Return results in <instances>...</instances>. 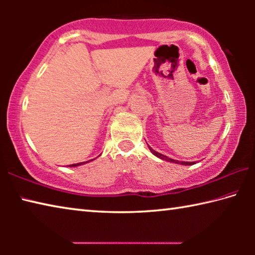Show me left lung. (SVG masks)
<instances>
[{
    "label": "left lung",
    "instance_id": "obj_1",
    "mask_svg": "<svg viewBox=\"0 0 255 255\" xmlns=\"http://www.w3.org/2000/svg\"><path fill=\"white\" fill-rule=\"evenodd\" d=\"M148 147H149V146H148ZM149 150L155 155V156H157V157L162 158V159H165V161H167V162H172V163H176V164H182V165H192V164H196L195 162H179V161H175V159H172L170 157L165 156V155H163L161 153L156 152V150H154L152 147H149Z\"/></svg>",
    "mask_w": 255,
    "mask_h": 255
}]
</instances>
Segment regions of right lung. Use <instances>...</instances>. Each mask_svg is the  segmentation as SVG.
Returning <instances> with one entry per match:
<instances>
[{
    "label": "right lung",
    "mask_w": 255,
    "mask_h": 255,
    "mask_svg": "<svg viewBox=\"0 0 255 255\" xmlns=\"http://www.w3.org/2000/svg\"><path fill=\"white\" fill-rule=\"evenodd\" d=\"M92 161V159H91ZM89 162V161H88ZM85 162H83V163H76V164H72V165H70V166H79V165H81V164H84Z\"/></svg>",
    "instance_id": "obj_1"
}]
</instances>
